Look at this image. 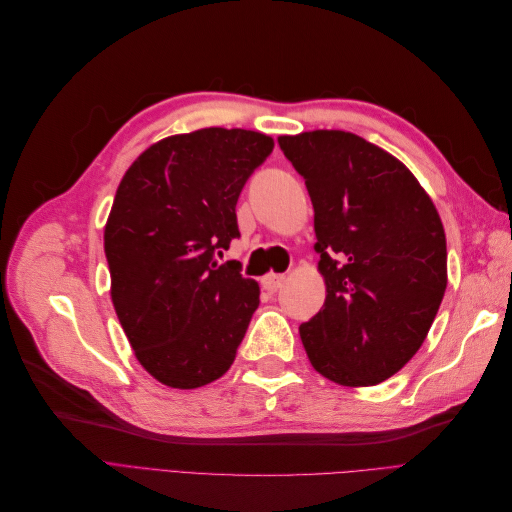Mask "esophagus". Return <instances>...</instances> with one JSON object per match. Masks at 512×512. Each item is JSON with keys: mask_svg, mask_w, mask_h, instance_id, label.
Returning a JSON list of instances; mask_svg holds the SVG:
<instances>
[{"mask_svg": "<svg viewBox=\"0 0 512 512\" xmlns=\"http://www.w3.org/2000/svg\"><path fill=\"white\" fill-rule=\"evenodd\" d=\"M286 282V277L284 275H275V273H269V275H265L262 277V288L265 290H269V292H277L282 288V284Z\"/></svg>", "mask_w": 512, "mask_h": 512, "instance_id": "34e87169", "label": "esophagus"}]
</instances>
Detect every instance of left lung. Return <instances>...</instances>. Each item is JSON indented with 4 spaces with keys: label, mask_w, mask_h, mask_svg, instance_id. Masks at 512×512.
Instances as JSON below:
<instances>
[{
    "label": "left lung",
    "mask_w": 512,
    "mask_h": 512,
    "mask_svg": "<svg viewBox=\"0 0 512 512\" xmlns=\"http://www.w3.org/2000/svg\"><path fill=\"white\" fill-rule=\"evenodd\" d=\"M314 205L320 312L299 327L312 367L374 386L423 346L446 290L436 205L397 158L344 130L277 138Z\"/></svg>",
    "instance_id": "1"
}]
</instances>
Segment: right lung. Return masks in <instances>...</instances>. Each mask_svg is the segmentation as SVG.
I'll return each instance as SVG.
<instances>
[{
	"label": "right lung",
	"mask_w": 512,
	"mask_h": 512,
	"mask_svg": "<svg viewBox=\"0 0 512 512\" xmlns=\"http://www.w3.org/2000/svg\"><path fill=\"white\" fill-rule=\"evenodd\" d=\"M273 151L241 128L175 134L123 175L104 226L111 299L128 342L170 389H198L235 361L260 288L215 254L239 237L237 200Z\"/></svg>",
	"instance_id": "right-lung-1"
}]
</instances>
